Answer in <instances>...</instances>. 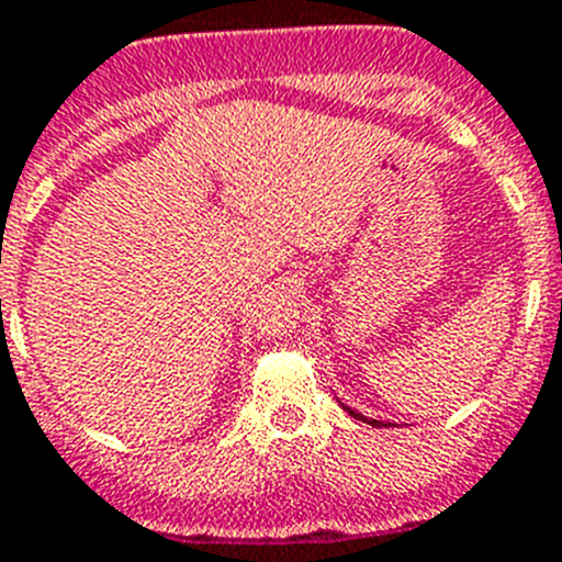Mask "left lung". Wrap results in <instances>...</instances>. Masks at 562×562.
I'll return each instance as SVG.
<instances>
[{"label":"left lung","instance_id":"left-lung-1","mask_svg":"<svg viewBox=\"0 0 562 562\" xmlns=\"http://www.w3.org/2000/svg\"><path fill=\"white\" fill-rule=\"evenodd\" d=\"M342 405V402H340ZM342 408L349 411L351 416H355V419H362V422H369V425H374V428H396L394 422H382V419H371V416H362L360 411H355V408H349V405H342Z\"/></svg>","mask_w":562,"mask_h":562}]
</instances>
